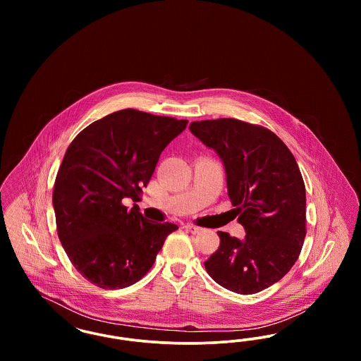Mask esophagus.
Returning a JSON list of instances; mask_svg holds the SVG:
<instances>
[{"label":"esophagus","instance_id":"1","mask_svg":"<svg viewBox=\"0 0 361 361\" xmlns=\"http://www.w3.org/2000/svg\"><path fill=\"white\" fill-rule=\"evenodd\" d=\"M184 228L189 231V233H192V234H197L202 228L200 227H197V226H193V224H185L184 226Z\"/></svg>","mask_w":361,"mask_h":361}]
</instances>
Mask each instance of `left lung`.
Wrapping results in <instances>:
<instances>
[{"label": "left lung", "mask_w": 361, "mask_h": 361, "mask_svg": "<svg viewBox=\"0 0 361 361\" xmlns=\"http://www.w3.org/2000/svg\"><path fill=\"white\" fill-rule=\"evenodd\" d=\"M190 133L222 159L227 193L245 238L218 231L207 272L228 291L250 295L287 275L306 237V188L283 140L237 119L193 121Z\"/></svg>", "instance_id": "left-lung-1"}]
</instances>
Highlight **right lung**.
<instances>
[{
	"mask_svg": "<svg viewBox=\"0 0 361 361\" xmlns=\"http://www.w3.org/2000/svg\"><path fill=\"white\" fill-rule=\"evenodd\" d=\"M188 121L123 109L93 121L70 143L52 206L61 243L74 268L105 290L126 288L154 264L177 224H154L123 199H137L162 150Z\"/></svg>",
	"mask_w": 361,
	"mask_h": 361,
	"instance_id": "obj_1",
	"label": "right lung"
}]
</instances>
